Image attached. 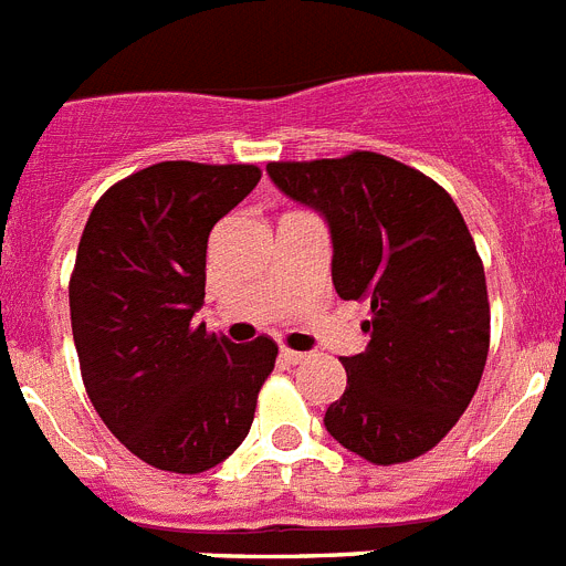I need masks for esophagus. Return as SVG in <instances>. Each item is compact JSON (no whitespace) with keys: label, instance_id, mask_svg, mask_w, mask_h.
<instances>
[{"label":"esophagus","instance_id":"obj_1","mask_svg":"<svg viewBox=\"0 0 566 566\" xmlns=\"http://www.w3.org/2000/svg\"><path fill=\"white\" fill-rule=\"evenodd\" d=\"M280 357H283V360H286V364H301V360H303V357H306V355H303V352H294V349H280Z\"/></svg>","mask_w":566,"mask_h":566}]
</instances>
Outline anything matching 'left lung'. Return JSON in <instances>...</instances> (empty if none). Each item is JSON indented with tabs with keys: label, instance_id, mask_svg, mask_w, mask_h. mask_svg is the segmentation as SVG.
<instances>
[{
	"label": "left lung",
	"instance_id": "left-lung-1",
	"mask_svg": "<svg viewBox=\"0 0 566 566\" xmlns=\"http://www.w3.org/2000/svg\"><path fill=\"white\" fill-rule=\"evenodd\" d=\"M265 171L326 217L337 294L371 306L369 346L340 360L346 392L323 423L378 467L423 455L470 407L490 352L484 263L455 200L375 151Z\"/></svg>",
	"mask_w": 566,
	"mask_h": 566
}]
</instances>
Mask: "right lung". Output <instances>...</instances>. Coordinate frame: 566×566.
Masks as SVG:
<instances>
[{"label": "right lung", "mask_w": 566, "mask_h": 566, "mask_svg": "<svg viewBox=\"0 0 566 566\" xmlns=\"http://www.w3.org/2000/svg\"><path fill=\"white\" fill-rule=\"evenodd\" d=\"M258 166L171 159L114 182L91 211L67 297L85 392L105 427L157 470L197 475L249 434L277 343L195 326L206 249Z\"/></svg>", "instance_id": "obj_1"}]
</instances>
